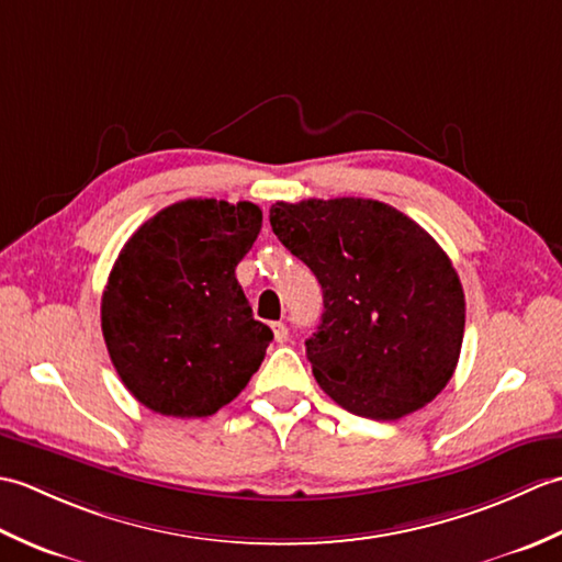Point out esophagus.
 Wrapping results in <instances>:
<instances>
[{
  "instance_id": "1",
  "label": "esophagus",
  "mask_w": 562,
  "mask_h": 562,
  "mask_svg": "<svg viewBox=\"0 0 562 562\" xmlns=\"http://www.w3.org/2000/svg\"><path fill=\"white\" fill-rule=\"evenodd\" d=\"M272 333H274V340H278V342L290 340V328L284 324H272Z\"/></svg>"
}]
</instances>
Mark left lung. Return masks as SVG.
<instances>
[{
	"label": "left lung",
	"mask_w": 562,
	"mask_h": 562,
	"mask_svg": "<svg viewBox=\"0 0 562 562\" xmlns=\"http://www.w3.org/2000/svg\"><path fill=\"white\" fill-rule=\"evenodd\" d=\"M270 226L324 290L306 357L333 401L398 420L449 384L463 342V288L420 224L379 200L312 198L274 202Z\"/></svg>",
	"instance_id": "left-lung-1"
}]
</instances>
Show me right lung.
I'll return each mask as SVG.
<instances>
[{
    "label": "right lung",
    "instance_id": "add662e5",
    "mask_svg": "<svg viewBox=\"0 0 562 562\" xmlns=\"http://www.w3.org/2000/svg\"><path fill=\"white\" fill-rule=\"evenodd\" d=\"M254 202L183 200L127 238L101 300L117 376L149 411L207 417L258 372L272 330L254 318L236 266L258 238Z\"/></svg>",
    "mask_w": 562,
    "mask_h": 562
}]
</instances>
